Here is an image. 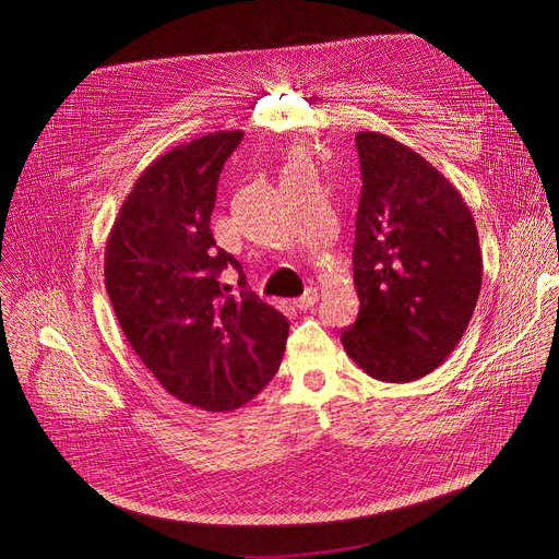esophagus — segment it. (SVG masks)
Masks as SVG:
<instances>
[{
    "instance_id": "esophagus-1",
    "label": "esophagus",
    "mask_w": 559,
    "mask_h": 559,
    "mask_svg": "<svg viewBox=\"0 0 559 559\" xmlns=\"http://www.w3.org/2000/svg\"><path fill=\"white\" fill-rule=\"evenodd\" d=\"M293 304H295V308H299V310H308L310 306L317 304V290H314V288H306V293H304L301 297L293 299Z\"/></svg>"
}]
</instances>
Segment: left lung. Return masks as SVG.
Returning a JSON list of instances; mask_svg holds the SVG:
<instances>
[{"label":"left lung","mask_w":559,"mask_h":559,"mask_svg":"<svg viewBox=\"0 0 559 559\" xmlns=\"http://www.w3.org/2000/svg\"><path fill=\"white\" fill-rule=\"evenodd\" d=\"M360 201L354 238L356 323L347 356L371 378L411 382L437 369L476 308L483 260L469 207L419 153L356 133Z\"/></svg>","instance_id":"1"}]
</instances>
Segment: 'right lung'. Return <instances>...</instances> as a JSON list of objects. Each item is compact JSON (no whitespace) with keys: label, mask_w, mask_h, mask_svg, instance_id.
I'll use <instances>...</instances> for the list:
<instances>
[{"label":"right lung","mask_w":559,"mask_h":559,"mask_svg":"<svg viewBox=\"0 0 559 559\" xmlns=\"http://www.w3.org/2000/svg\"><path fill=\"white\" fill-rule=\"evenodd\" d=\"M242 135L216 131L157 157L124 199L105 251L127 341L170 395L212 413L255 397L288 338V319L247 288L240 262L210 229L218 177ZM227 265L239 271L238 296L217 280Z\"/></svg>","instance_id":"add662e5"}]
</instances>
